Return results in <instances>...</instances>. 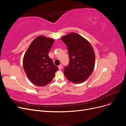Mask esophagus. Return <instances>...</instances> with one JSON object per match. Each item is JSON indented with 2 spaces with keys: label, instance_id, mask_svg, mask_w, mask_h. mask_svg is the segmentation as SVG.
<instances>
[{
  "label": "esophagus",
  "instance_id": "34e87169",
  "mask_svg": "<svg viewBox=\"0 0 126 126\" xmlns=\"http://www.w3.org/2000/svg\"><path fill=\"white\" fill-rule=\"evenodd\" d=\"M58 68H59V70H61L63 68V65H62V64H60V65H59V66H58Z\"/></svg>",
  "mask_w": 126,
  "mask_h": 126
}]
</instances>
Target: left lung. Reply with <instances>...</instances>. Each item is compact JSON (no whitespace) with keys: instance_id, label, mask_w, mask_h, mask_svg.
<instances>
[{"instance_id":"left-lung-1","label":"left lung","mask_w":126,"mask_h":126,"mask_svg":"<svg viewBox=\"0 0 126 126\" xmlns=\"http://www.w3.org/2000/svg\"><path fill=\"white\" fill-rule=\"evenodd\" d=\"M61 39L67 47L69 56L68 66L64 69L67 79L75 83L82 82L89 77L95 64V55L89 42L79 34L72 32Z\"/></svg>"}]
</instances>
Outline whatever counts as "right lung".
<instances>
[{"label": "right lung", "mask_w": 126, "mask_h": 126, "mask_svg": "<svg viewBox=\"0 0 126 126\" xmlns=\"http://www.w3.org/2000/svg\"><path fill=\"white\" fill-rule=\"evenodd\" d=\"M54 39L39 36L30 45L23 58V67L29 80L38 86L50 83L58 68L48 56Z\"/></svg>", "instance_id": "right-lung-1"}]
</instances>
